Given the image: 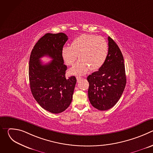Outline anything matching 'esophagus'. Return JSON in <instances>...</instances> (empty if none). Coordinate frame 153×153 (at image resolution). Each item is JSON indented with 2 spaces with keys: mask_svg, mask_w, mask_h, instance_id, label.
Listing matches in <instances>:
<instances>
[{
  "mask_svg": "<svg viewBox=\"0 0 153 153\" xmlns=\"http://www.w3.org/2000/svg\"><path fill=\"white\" fill-rule=\"evenodd\" d=\"M76 79H77V82H79L82 80V77H76Z\"/></svg>",
  "mask_w": 153,
  "mask_h": 153,
  "instance_id": "esophagus-1",
  "label": "esophagus"
}]
</instances>
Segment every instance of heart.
Masks as SVG:
<instances>
[{
	"mask_svg": "<svg viewBox=\"0 0 153 153\" xmlns=\"http://www.w3.org/2000/svg\"><path fill=\"white\" fill-rule=\"evenodd\" d=\"M108 53V43L101 36L83 34L75 38L70 46H64L62 49V57L68 66L71 65L77 59L80 60L71 67L69 73L81 76L99 70L105 63Z\"/></svg>",
	"mask_w": 153,
	"mask_h": 153,
	"instance_id": "1",
	"label": "heart"
}]
</instances>
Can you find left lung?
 <instances>
[{"instance_id":"obj_1","label":"left lung","mask_w":153,"mask_h":153,"mask_svg":"<svg viewBox=\"0 0 153 153\" xmlns=\"http://www.w3.org/2000/svg\"><path fill=\"white\" fill-rule=\"evenodd\" d=\"M108 40V53L106 60L98 71L87 77L91 104L100 111L113 107L120 99L126 82L124 59L116 43Z\"/></svg>"}]
</instances>
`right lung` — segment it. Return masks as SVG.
Here are the masks:
<instances>
[{"label":"right lung","mask_w":153,"mask_h":153,"mask_svg":"<svg viewBox=\"0 0 153 153\" xmlns=\"http://www.w3.org/2000/svg\"><path fill=\"white\" fill-rule=\"evenodd\" d=\"M68 36L63 33H47L36 43L29 62V80L32 94L45 110L54 114L64 111L71 103L76 83L75 76L65 77L67 67L62 49ZM48 56L53 60L43 64L39 59Z\"/></svg>","instance_id":"1"}]
</instances>
